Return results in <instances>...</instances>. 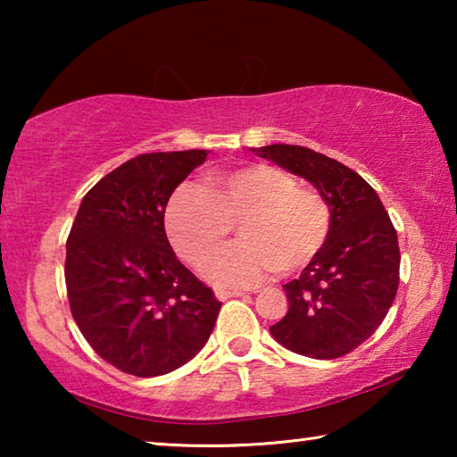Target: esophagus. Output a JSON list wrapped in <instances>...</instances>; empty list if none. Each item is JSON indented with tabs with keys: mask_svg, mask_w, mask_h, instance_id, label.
<instances>
[{
	"mask_svg": "<svg viewBox=\"0 0 457 457\" xmlns=\"http://www.w3.org/2000/svg\"><path fill=\"white\" fill-rule=\"evenodd\" d=\"M215 296L220 300H228V298H237V296H245V292H239V290H215Z\"/></svg>",
	"mask_w": 457,
	"mask_h": 457,
	"instance_id": "34e87169",
	"label": "esophagus"
}]
</instances>
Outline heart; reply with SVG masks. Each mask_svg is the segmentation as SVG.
Listing matches in <instances>:
<instances>
[{
    "label": "heart",
    "instance_id": "heart-1",
    "mask_svg": "<svg viewBox=\"0 0 457 457\" xmlns=\"http://www.w3.org/2000/svg\"><path fill=\"white\" fill-rule=\"evenodd\" d=\"M238 223L245 239L214 250ZM332 213L328 201L280 167L256 163L215 173L205 187L177 189L165 207L169 242L183 260L220 286H256L280 270L306 268L327 245Z\"/></svg>",
    "mask_w": 457,
    "mask_h": 457
}]
</instances>
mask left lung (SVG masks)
I'll return each mask as SVG.
<instances>
[{
	"instance_id": "8db88e82",
	"label": "left lung",
	"mask_w": 457,
	"mask_h": 457,
	"mask_svg": "<svg viewBox=\"0 0 457 457\" xmlns=\"http://www.w3.org/2000/svg\"><path fill=\"white\" fill-rule=\"evenodd\" d=\"M253 151L311 181L332 213L327 245L296 280L284 284L288 312L270 332L304 357H343L373 335L395 300L397 231L375 189L346 165L298 145Z\"/></svg>"
}]
</instances>
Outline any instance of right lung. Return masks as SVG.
Masks as SVG:
<instances>
[{
	"label": "right lung",
	"mask_w": 457,
	"mask_h": 457,
	"mask_svg": "<svg viewBox=\"0 0 457 457\" xmlns=\"http://www.w3.org/2000/svg\"><path fill=\"white\" fill-rule=\"evenodd\" d=\"M207 151L146 153L104 175L66 242V290L84 338L135 377L171 373L210 338L221 303L169 245L165 207Z\"/></svg>",
	"instance_id": "add662e5"
}]
</instances>
